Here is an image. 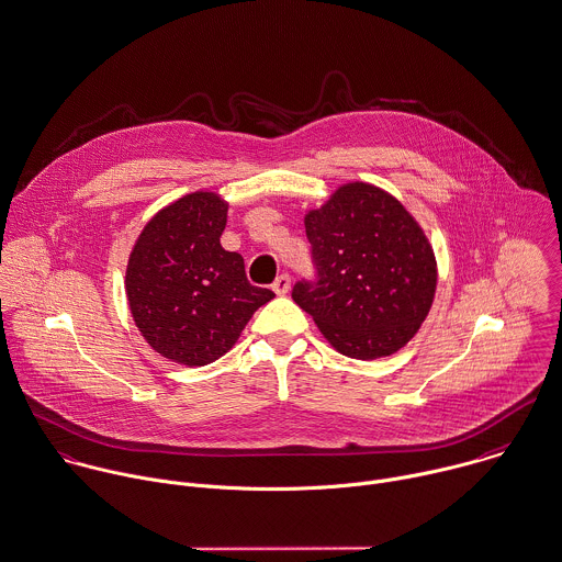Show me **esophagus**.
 I'll return each instance as SVG.
<instances>
[{
	"label": "esophagus",
	"instance_id": "34e87169",
	"mask_svg": "<svg viewBox=\"0 0 562 562\" xmlns=\"http://www.w3.org/2000/svg\"><path fill=\"white\" fill-rule=\"evenodd\" d=\"M290 277L288 274H279L277 279H274V283H272V290H274V294H279V296H283V294H288L290 292Z\"/></svg>",
	"mask_w": 562,
	"mask_h": 562
}]
</instances>
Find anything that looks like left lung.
<instances>
[{"mask_svg": "<svg viewBox=\"0 0 562 562\" xmlns=\"http://www.w3.org/2000/svg\"><path fill=\"white\" fill-rule=\"evenodd\" d=\"M318 281H301L294 303L325 340L353 360L387 358L427 318L438 266L416 217L385 189L351 181L305 213Z\"/></svg>", "mask_w": 562, "mask_h": 562, "instance_id": "obj_1", "label": "left lung"}]
</instances>
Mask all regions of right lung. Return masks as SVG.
<instances>
[{
    "label": "right lung",
    "instance_id": "1",
    "mask_svg": "<svg viewBox=\"0 0 562 562\" xmlns=\"http://www.w3.org/2000/svg\"><path fill=\"white\" fill-rule=\"evenodd\" d=\"M228 202L193 191L139 233L126 266V296L144 340L166 360L204 367L233 349L252 314L274 299L255 288L244 259L220 244Z\"/></svg>",
    "mask_w": 562,
    "mask_h": 562
}]
</instances>
